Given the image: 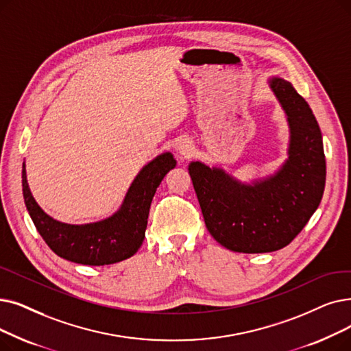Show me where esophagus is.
I'll list each match as a JSON object with an SVG mask.
<instances>
[{
	"label": "esophagus",
	"mask_w": 351,
	"mask_h": 351,
	"mask_svg": "<svg viewBox=\"0 0 351 351\" xmlns=\"http://www.w3.org/2000/svg\"><path fill=\"white\" fill-rule=\"evenodd\" d=\"M193 152H195L193 143H192L191 141H188V139L182 141V142L178 145V154H179V156H180L182 159L191 158V156L193 155Z\"/></svg>",
	"instance_id": "esophagus-1"
}]
</instances>
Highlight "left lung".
<instances>
[{
	"label": "left lung",
	"instance_id": "1",
	"mask_svg": "<svg viewBox=\"0 0 351 351\" xmlns=\"http://www.w3.org/2000/svg\"><path fill=\"white\" fill-rule=\"evenodd\" d=\"M268 86L289 129L288 158L278 169L247 184L221 166L193 160L188 167L209 234L235 252L287 247L317 210L326 185L323 136L308 103L280 75Z\"/></svg>",
	"mask_w": 351,
	"mask_h": 351
}]
</instances>
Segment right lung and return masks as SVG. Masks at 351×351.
I'll list each match as a JSON object with an SVG mask.
<instances>
[{
    "mask_svg": "<svg viewBox=\"0 0 351 351\" xmlns=\"http://www.w3.org/2000/svg\"><path fill=\"white\" fill-rule=\"evenodd\" d=\"M175 166L171 152L160 154L136 175L113 215L97 222L71 225L51 218L40 208L29 191L24 162V202L38 234L58 256L83 265H109L128 260L141 248L152 199L166 173Z\"/></svg>",
    "mask_w": 351,
    "mask_h": 351,
    "instance_id": "obj_1",
    "label": "right lung"
}]
</instances>
